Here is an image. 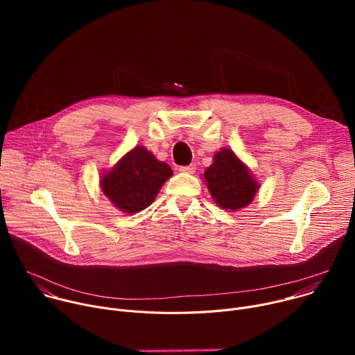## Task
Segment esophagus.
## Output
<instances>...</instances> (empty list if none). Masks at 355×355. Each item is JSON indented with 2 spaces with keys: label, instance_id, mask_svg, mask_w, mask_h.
Returning <instances> with one entry per match:
<instances>
[{
  "label": "esophagus",
  "instance_id": "esophagus-1",
  "mask_svg": "<svg viewBox=\"0 0 355 355\" xmlns=\"http://www.w3.org/2000/svg\"><path fill=\"white\" fill-rule=\"evenodd\" d=\"M196 170V166L195 164H189V166H182L180 167V171L181 173H185V174H193Z\"/></svg>",
  "mask_w": 355,
  "mask_h": 355
}]
</instances>
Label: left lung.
I'll use <instances>...</instances> for the list:
<instances>
[{
  "instance_id": "left-lung-1",
  "label": "left lung",
  "mask_w": 355,
  "mask_h": 355,
  "mask_svg": "<svg viewBox=\"0 0 355 355\" xmlns=\"http://www.w3.org/2000/svg\"><path fill=\"white\" fill-rule=\"evenodd\" d=\"M204 178L218 207L226 211H239L250 205L260 188L248 167L230 148L218 151Z\"/></svg>"
}]
</instances>
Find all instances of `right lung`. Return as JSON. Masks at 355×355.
Here are the masks:
<instances>
[{"instance_id": "obj_1", "label": "right lung", "mask_w": 355, "mask_h": 355, "mask_svg": "<svg viewBox=\"0 0 355 355\" xmlns=\"http://www.w3.org/2000/svg\"><path fill=\"white\" fill-rule=\"evenodd\" d=\"M173 175L167 163L159 162L143 146H136L101 178V188L114 207L137 214L151 205Z\"/></svg>"}]
</instances>
